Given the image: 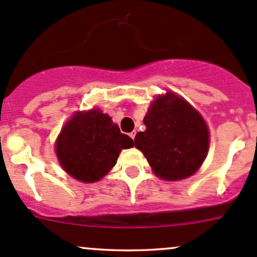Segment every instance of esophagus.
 Segmentation results:
<instances>
[{"instance_id": "34e87169", "label": "esophagus", "mask_w": 257, "mask_h": 257, "mask_svg": "<svg viewBox=\"0 0 257 257\" xmlns=\"http://www.w3.org/2000/svg\"><path fill=\"white\" fill-rule=\"evenodd\" d=\"M135 136H136V131H132L131 134H130V137H131L132 140H135Z\"/></svg>"}]
</instances>
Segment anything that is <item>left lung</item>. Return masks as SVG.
I'll return each mask as SVG.
<instances>
[{
	"label": "left lung",
	"instance_id": "obj_1",
	"mask_svg": "<svg viewBox=\"0 0 257 257\" xmlns=\"http://www.w3.org/2000/svg\"><path fill=\"white\" fill-rule=\"evenodd\" d=\"M145 132L135 137V147L145 154L156 175L164 180L191 176L208 151V128L189 103L173 93L158 96L143 120Z\"/></svg>",
	"mask_w": 257,
	"mask_h": 257
}]
</instances>
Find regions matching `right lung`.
I'll list each match as a JSON object with an SVG mask.
<instances>
[{
    "mask_svg": "<svg viewBox=\"0 0 257 257\" xmlns=\"http://www.w3.org/2000/svg\"><path fill=\"white\" fill-rule=\"evenodd\" d=\"M132 146V139L121 134L110 116L99 110H90L78 112L68 121L56 142V154L71 176L94 183L116 164L122 148Z\"/></svg>",
    "mask_w": 257,
    "mask_h": 257,
    "instance_id": "add662e5",
    "label": "right lung"
}]
</instances>
